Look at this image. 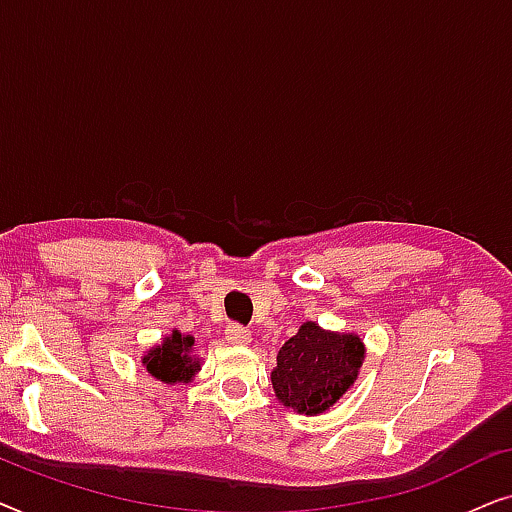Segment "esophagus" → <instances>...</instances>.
Returning <instances> with one entry per match:
<instances>
[{"label":"esophagus","mask_w":512,"mask_h":512,"mask_svg":"<svg viewBox=\"0 0 512 512\" xmlns=\"http://www.w3.org/2000/svg\"><path fill=\"white\" fill-rule=\"evenodd\" d=\"M226 340L230 345H249L251 342V331L240 324H230L226 328Z\"/></svg>","instance_id":"esophagus-1"}]
</instances>
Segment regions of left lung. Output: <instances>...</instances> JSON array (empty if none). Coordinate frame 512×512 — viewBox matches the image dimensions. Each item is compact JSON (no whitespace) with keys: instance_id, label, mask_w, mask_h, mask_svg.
<instances>
[{"instance_id":"obj_1","label":"left lung","mask_w":512,"mask_h":512,"mask_svg":"<svg viewBox=\"0 0 512 512\" xmlns=\"http://www.w3.org/2000/svg\"><path fill=\"white\" fill-rule=\"evenodd\" d=\"M363 359L366 347L359 335L324 331L314 321H305L279 349L272 389L286 408L319 415L356 382Z\"/></svg>"}]
</instances>
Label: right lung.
Listing matches in <instances>:
<instances>
[{
    "mask_svg": "<svg viewBox=\"0 0 512 512\" xmlns=\"http://www.w3.org/2000/svg\"><path fill=\"white\" fill-rule=\"evenodd\" d=\"M193 345V335H181L179 331H172V335L163 338V345L151 347L144 354V368L156 380L165 384L191 382L195 373L200 370V359L193 356Z\"/></svg>",
    "mask_w": 512,
    "mask_h": 512,
    "instance_id": "add662e5",
    "label": "right lung"
}]
</instances>
